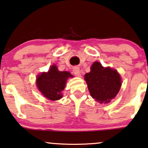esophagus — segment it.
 <instances>
[{
	"label": "esophagus",
	"instance_id": "1",
	"mask_svg": "<svg viewBox=\"0 0 148 148\" xmlns=\"http://www.w3.org/2000/svg\"><path fill=\"white\" fill-rule=\"evenodd\" d=\"M73 73L77 77H81V73H80L79 69L78 67H75V68L73 69Z\"/></svg>",
	"mask_w": 148,
	"mask_h": 148
}]
</instances>
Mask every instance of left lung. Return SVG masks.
Segmentation results:
<instances>
[{
  "instance_id": "1",
  "label": "left lung",
  "mask_w": 148,
  "mask_h": 148,
  "mask_svg": "<svg viewBox=\"0 0 148 148\" xmlns=\"http://www.w3.org/2000/svg\"><path fill=\"white\" fill-rule=\"evenodd\" d=\"M85 81L90 95L100 103H109L118 94L121 79L117 71L104 68L99 62H95L90 72L85 75Z\"/></svg>"
}]
</instances>
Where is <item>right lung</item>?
<instances>
[{
  "label": "right lung",
  "instance_id": "right-lung-1",
  "mask_svg": "<svg viewBox=\"0 0 148 148\" xmlns=\"http://www.w3.org/2000/svg\"><path fill=\"white\" fill-rule=\"evenodd\" d=\"M73 75L67 71H59L56 65H52L48 72L38 75L36 85L38 90L47 99L51 101L59 100L62 97V90L69 77Z\"/></svg>",
  "mask_w": 148,
  "mask_h": 148
}]
</instances>
